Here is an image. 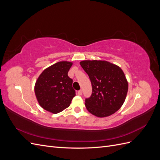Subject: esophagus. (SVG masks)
<instances>
[{"mask_svg":"<svg viewBox=\"0 0 160 160\" xmlns=\"http://www.w3.org/2000/svg\"><path fill=\"white\" fill-rule=\"evenodd\" d=\"M82 93H83V92H82V90H81V89H80V90H79L78 91H77V93H78L79 95H82Z\"/></svg>","mask_w":160,"mask_h":160,"instance_id":"34e87169","label":"esophagus"}]
</instances>
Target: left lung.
<instances>
[{
	"instance_id": "1",
	"label": "left lung",
	"mask_w": 160,
	"mask_h": 160,
	"mask_svg": "<svg viewBox=\"0 0 160 160\" xmlns=\"http://www.w3.org/2000/svg\"><path fill=\"white\" fill-rule=\"evenodd\" d=\"M80 65L92 85L91 95L85 99L87 109L99 118L115 113L123 104L128 90L122 69L105 61H83Z\"/></svg>"
}]
</instances>
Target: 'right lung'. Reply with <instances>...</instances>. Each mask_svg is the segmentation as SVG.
Instances as JSON below:
<instances>
[{"instance_id":"right-lung-1","label":"right lung","mask_w":160,"mask_h":160,"mask_svg":"<svg viewBox=\"0 0 160 160\" xmlns=\"http://www.w3.org/2000/svg\"><path fill=\"white\" fill-rule=\"evenodd\" d=\"M72 62L61 61L48 67L38 77L35 86L38 102L52 113L67 108L75 96L72 79L68 76Z\"/></svg>"}]
</instances>
